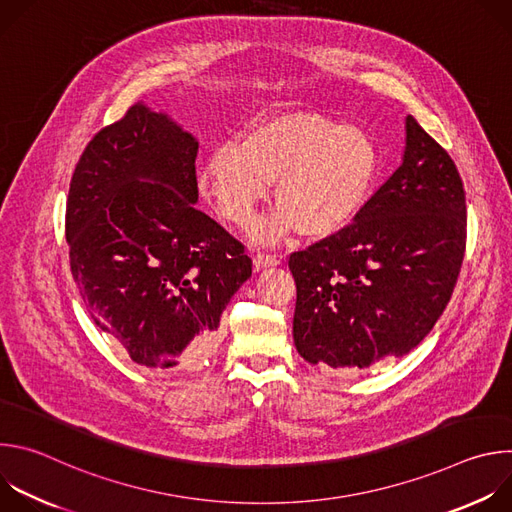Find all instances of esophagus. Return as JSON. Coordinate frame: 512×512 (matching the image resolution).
<instances>
[{
    "instance_id": "1",
    "label": "esophagus",
    "mask_w": 512,
    "mask_h": 512,
    "mask_svg": "<svg viewBox=\"0 0 512 512\" xmlns=\"http://www.w3.org/2000/svg\"><path fill=\"white\" fill-rule=\"evenodd\" d=\"M275 265H279V259H277L275 255L257 253V255L253 257V267H255V271H263V269H267V267H275Z\"/></svg>"
}]
</instances>
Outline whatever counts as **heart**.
Instances as JSON below:
<instances>
[{"label": "heart", "instance_id": "1", "mask_svg": "<svg viewBox=\"0 0 512 512\" xmlns=\"http://www.w3.org/2000/svg\"><path fill=\"white\" fill-rule=\"evenodd\" d=\"M379 172V148L367 131L312 111H281L245 127L239 145L214 148L200 186L221 221L249 229L275 184L277 210L253 237L277 245L296 231L306 239L344 231L369 204Z\"/></svg>", "mask_w": 512, "mask_h": 512}]
</instances>
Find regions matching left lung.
<instances>
[{
  "label": "left lung",
  "mask_w": 512,
  "mask_h": 512,
  "mask_svg": "<svg viewBox=\"0 0 512 512\" xmlns=\"http://www.w3.org/2000/svg\"><path fill=\"white\" fill-rule=\"evenodd\" d=\"M464 249L458 168L407 115L401 166L356 221L289 257L300 356L330 369H367L409 354L446 310Z\"/></svg>",
  "instance_id": "obj_1"
}]
</instances>
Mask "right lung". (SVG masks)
I'll use <instances>...</instances> for the list:
<instances>
[{
	"label": "right lung",
	"mask_w": 512,
	"mask_h": 512,
	"mask_svg": "<svg viewBox=\"0 0 512 512\" xmlns=\"http://www.w3.org/2000/svg\"><path fill=\"white\" fill-rule=\"evenodd\" d=\"M198 139L145 103L101 129L70 180V271L93 322L133 362L194 371L251 259L196 210Z\"/></svg>",
	"instance_id": "right-lung-1"
}]
</instances>
